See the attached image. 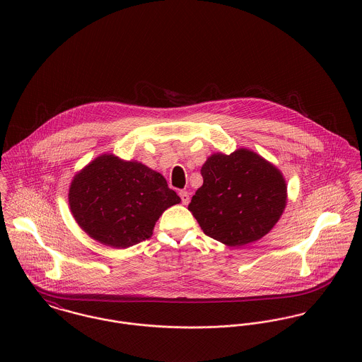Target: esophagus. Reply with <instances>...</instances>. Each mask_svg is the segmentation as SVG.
<instances>
[{"label":"esophagus","mask_w":362,"mask_h":362,"mask_svg":"<svg viewBox=\"0 0 362 362\" xmlns=\"http://www.w3.org/2000/svg\"><path fill=\"white\" fill-rule=\"evenodd\" d=\"M180 198H181L182 205H188L189 204V194H188V191H181L180 192Z\"/></svg>","instance_id":"esophagus-1"}]
</instances>
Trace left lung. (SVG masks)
Here are the masks:
<instances>
[{
    "mask_svg": "<svg viewBox=\"0 0 362 362\" xmlns=\"http://www.w3.org/2000/svg\"><path fill=\"white\" fill-rule=\"evenodd\" d=\"M204 185L189 211L210 238L228 247L258 241L279 221L287 187L277 167L248 149L214 153L201 168Z\"/></svg>",
    "mask_w": 362,
    "mask_h": 362,
    "instance_id": "obj_1",
    "label": "left lung"
}]
</instances>
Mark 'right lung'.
<instances>
[{"instance_id":"right-lung-1","label":"right lung","mask_w":362,"mask_h":362,"mask_svg":"<svg viewBox=\"0 0 362 362\" xmlns=\"http://www.w3.org/2000/svg\"><path fill=\"white\" fill-rule=\"evenodd\" d=\"M68 199L79 227L112 248L151 238L163 211L181 202L160 173L114 155L99 156L81 170Z\"/></svg>"}]
</instances>
